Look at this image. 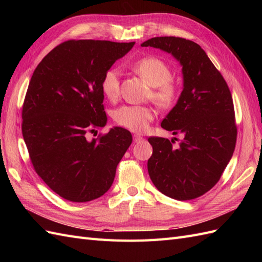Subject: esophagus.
Returning a JSON list of instances; mask_svg holds the SVG:
<instances>
[{
	"label": "esophagus",
	"instance_id": "esophagus-1",
	"mask_svg": "<svg viewBox=\"0 0 262 262\" xmlns=\"http://www.w3.org/2000/svg\"><path fill=\"white\" fill-rule=\"evenodd\" d=\"M142 140H143V137H142L141 135H137V134H135V135H134V142L138 143V142H141Z\"/></svg>",
	"mask_w": 262,
	"mask_h": 262
}]
</instances>
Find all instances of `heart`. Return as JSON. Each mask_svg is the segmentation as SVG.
I'll return each instance as SVG.
<instances>
[{
	"label": "heart",
	"mask_w": 262,
	"mask_h": 262,
	"mask_svg": "<svg viewBox=\"0 0 262 262\" xmlns=\"http://www.w3.org/2000/svg\"><path fill=\"white\" fill-rule=\"evenodd\" d=\"M133 71L140 75L152 89V99L160 108L172 109L180 100V83L171 76L170 66L155 56L142 57L132 65ZM101 89L110 101H116L120 94V76L117 70H108L102 76ZM157 115L149 105H122L114 113L117 125L132 132L141 133L148 127Z\"/></svg>",
	"instance_id": "obj_1"
}]
</instances>
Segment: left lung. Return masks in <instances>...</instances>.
<instances>
[{
  "mask_svg": "<svg viewBox=\"0 0 262 262\" xmlns=\"http://www.w3.org/2000/svg\"><path fill=\"white\" fill-rule=\"evenodd\" d=\"M142 46L173 55L183 74L180 100L161 124L183 138L179 146H173V140L148 137L153 147L147 161L149 178L170 198H198L219 182L235 148L237 127L229 85L196 42L154 37Z\"/></svg>",
  "mask_w": 262,
  "mask_h": 262,
  "instance_id": "left-lung-1",
  "label": "left lung"
}]
</instances>
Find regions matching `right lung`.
<instances>
[{
	"mask_svg": "<svg viewBox=\"0 0 262 262\" xmlns=\"http://www.w3.org/2000/svg\"><path fill=\"white\" fill-rule=\"evenodd\" d=\"M133 42L68 40L38 64L22 105V135L37 174L58 196L85 203L109 190L132 144L129 130L107 124L101 80Z\"/></svg>",
	"mask_w": 262,
	"mask_h": 262,
	"instance_id": "1",
	"label": "right lung"
}]
</instances>
